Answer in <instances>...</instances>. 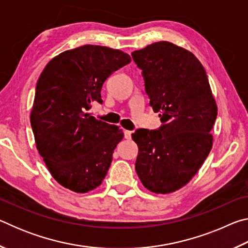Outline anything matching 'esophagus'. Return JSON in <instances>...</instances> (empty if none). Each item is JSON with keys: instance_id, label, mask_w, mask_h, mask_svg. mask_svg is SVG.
Here are the masks:
<instances>
[{"instance_id": "1", "label": "esophagus", "mask_w": 248, "mask_h": 248, "mask_svg": "<svg viewBox=\"0 0 248 248\" xmlns=\"http://www.w3.org/2000/svg\"><path fill=\"white\" fill-rule=\"evenodd\" d=\"M124 139L127 140H130L131 139V134H132V131H130V130H124Z\"/></svg>"}]
</instances>
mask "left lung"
<instances>
[{
	"instance_id": "obj_1",
	"label": "left lung",
	"mask_w": 248,
	"mask_h": 248,
	"mask_svg": "<svg viewBox=\"0 0 248 248\" xmlns=\"http://www.w3.org/2000/svg\"><path fill=\"white\" fill-rule=\"evenodd\" d=\"M131 56L163 124L132 133L136 170L146 189L170 194L194 177L211 151L217 107L204 68L188 50L158 41Z\"/></svg>"
}]
</instances>
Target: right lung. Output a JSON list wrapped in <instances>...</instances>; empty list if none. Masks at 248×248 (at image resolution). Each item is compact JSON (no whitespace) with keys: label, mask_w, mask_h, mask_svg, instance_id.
<instances>
[{"label":"right lung","mask_w":248,"mask_h":248,"mask_svg":"<svg viewBox=\"0 0 248 248\" xmlns=\"http://www.w3.org/2000/svg\"><path fill=\"white\" fill-rule=\"evenodd\" d=\"M130 61L118 49L85 45L54 57L40 74L31 129L37 150L61 186L84 194L106 176L124 132L87 110L92 103H103L104 82Z\"/></svg>","instance_id":"obj_1"}]
</instances>
